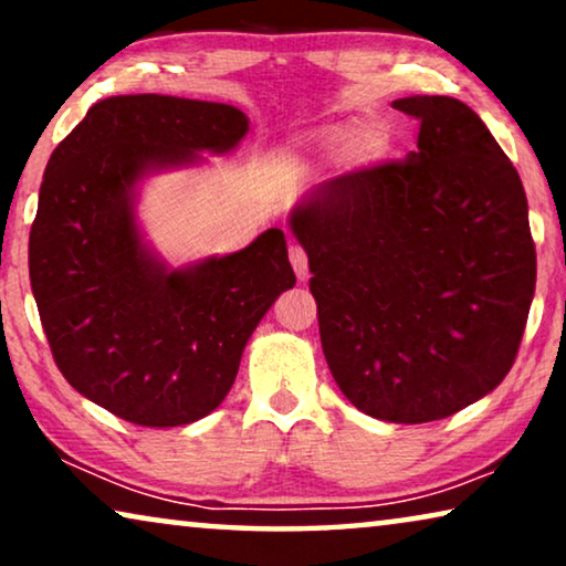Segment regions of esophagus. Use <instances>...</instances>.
Instances as JSON below:
<instances>
[{
  "label": "esophagus",
  "instance_id": "esophagus-1",
  "mask_svg": "<svg viewBox=\"0 0 566 566\" xmlns=\"http://www.w3.org/2000/svg\"><path fill=\"white\" fill-rule=\"evenodd\" d=\"M289 252H291V265H293V270H296V277H298V281H306V277H308V260H306L304 247L291 244Z\"/></svg>",
  "mask_w": 566,
  "mask_h": 566
}]
</instances>
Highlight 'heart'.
Segmentation results:
<instances>
[{"label": "heart", "instance_id": "1", "mask_svg": "<svg viewBox=\"0 0 566 566\" xmlns=\"http://www.w3.org/2000/svg\"><path fill=\"white\" fill-rule=\"evenodd\" d=\"M350 138H363V144L368 146V149H376V146H381V136L374 134V128L366 126V123H353V126H335V128H324L322 134L314 136L312 146H316L319 151H329L335 149V146L350 142Z\"/></svg>", "mask_w": 566, "mask_h": 566}]
</instances>
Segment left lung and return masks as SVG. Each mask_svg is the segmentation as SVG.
<instances>
[{
  "mask_svg": "<svg viewBox=\"0 0 566 566\" xmlns=\"http://www.w3.org/2000/svg\"><path fill=\"white\" fill-rule=\"evenodd\" d=\"M420 120L405 161L360 167L298 200L291 231L339 391L376 420H443L513 368L536 291L513 161L455 97L391 103Z\"/></svg>",
  "mask_w": 566,
  "mask_h": 566,
  "instance_id": "8db88e82",
  "label": "left lung"
}]
</instances>
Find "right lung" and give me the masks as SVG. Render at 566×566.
<instances>
[{
  "instance_id": "right-lung-1",
  "label": "right lung",
  "mask_w": 566,
  "mask_h": 566,
  "mask_svg": "<svg viewBox=\"0 0 566 566\" xmlns=\"http://www.w3.org/2000/svg\"><path fill=\"white\" fill-rule=\"evenodd\" d=\"M234 105L99 99L53 149L30 229V285L53 360L82 397L144 428L211 415L247 339L296 275L281 229L227 258L169 268L136 221L138 182L237 149Z\"/></svg>"
}]
</instances>
